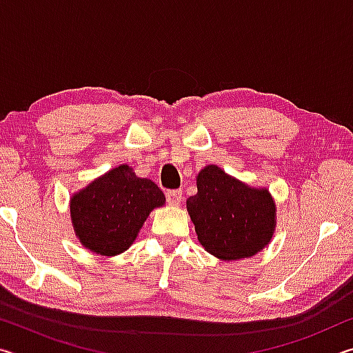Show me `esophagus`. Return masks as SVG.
Here are the masks:
<instances>
[{
  "label": "esophagus",
  "mask_w": 353,
  "mask_h": 353,
  "mask_svg": "<svg viewBox=\"0 0 353 353\" xmlns=\"http://www.w3.org/2000/svg\"><path fill=\"white\" fill-rule=\"evenodd\" d=\"M166 201L170 205H181L182 202V191L181 190H170L166 191Z\"/></svg>",
  "instance_id": "esophagus-1"
}]
</instances>
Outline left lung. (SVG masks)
<instances>
[{"mask_svg": "<svg viewBox=\"0 0 353 353\" xmlns=\"http://www.w3.org/2000/svg\"><path fill=\"white\" fill-rule=\"evenodd\" d=\"M199 243L221 260L248 259L266 246L276 227V204L268 190H255L208 165L198 176V194L187 199Z\"/></svg>", "mask_w": 353, "mask_h": 353, "instance_id": "left-lung-1", "label": "left lung"}]
</instances>
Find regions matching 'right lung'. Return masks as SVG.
<instances>
[{
  "mask_svg": "<svg viewBox=\"0 0 353 353\" xmlns=\"http://www.w3.org/2000/svg\"><path fill=\"white\" fill-rule=\"evenodd\" d=\"M163 204L165 194L157 185L121 165L74 194L70 210L83 246L112 256L129 249L152 208Z\"/></svg>",
  "mask_w": 353,
  "mask_h": 353,
  "instance_id": "right-lung-1",
  "label": "right lung"
}]
</instances>
